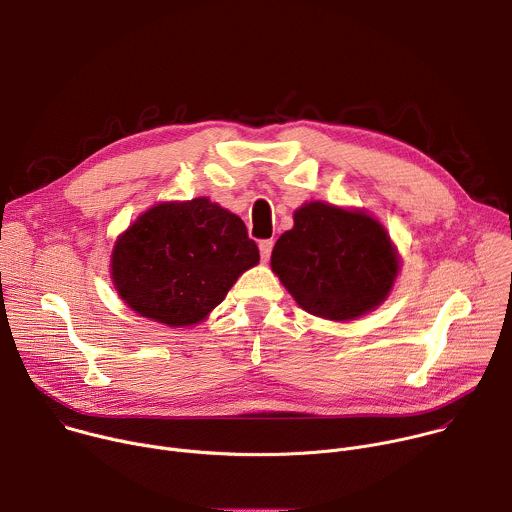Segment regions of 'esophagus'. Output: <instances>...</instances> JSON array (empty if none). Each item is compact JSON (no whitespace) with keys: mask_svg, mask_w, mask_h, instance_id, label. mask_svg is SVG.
Returning a JSON list of instances; mask_svg holds the SVG:
<instances>
[{"mask_svg":"<svg viewBox=\"0 0 512 512\" xmlns=\"http://www.w3.org/2000/svg\"><path fill=\"white\" fill-rule=\"evenodd\" d=\"M271 249H273V241L267 239V241H261L259 243V253H261V261L267 263L269 257H271Z\"/></svg>","mask_w":512,"mask_h":512,"instance_id":"1","label":"esophagus"}]
</instances>
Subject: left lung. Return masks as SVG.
<instances>
[{"instance_id":"left-lung-1","label":"left lung","mask_w":512,"mask_h":512,"mask_svg":"<svg viewBox=\"0 0 512 512\" xmlns=\"http://www.w3.org/2000/svg\"><path fill=\"white\" fill-rule=\"evenodd\" d=\"M271 269L308 314L346 322L385 302L399 257L371 214L308 202L277 239Z\"/></svg>"}]
</instances>
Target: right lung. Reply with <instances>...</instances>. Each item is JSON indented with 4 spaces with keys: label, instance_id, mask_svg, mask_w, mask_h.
I'll return each mask as SVG.
<instances>
[{
    "label": "right lung",
    "instance_id": "right-lung-1",
    "mask_svg": "<svg viewBox=\"0 0 512 512\" xmlns=\"http://www.w3.org/2000/svg\"><path fill=\"white\" fill-rule=\"evenodd\" d=\"M257 263L241 218L194 198L143 212L113 247L111 277L133 312L182 328L204 320Z\"/></svg>",
    "mask_w": 512,
    "mask_h": 512
}]
</instances>
